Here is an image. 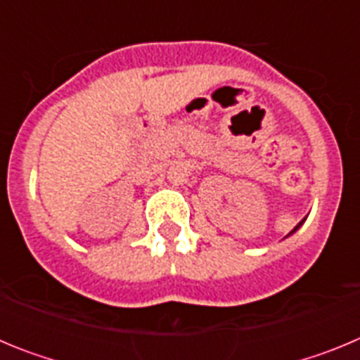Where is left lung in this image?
<instances>
[{
	"label": "left lung",
	"mask_w": 360,
	"mask_h": 360,
	"mask_svg": "<svg viewBox=\"0 0 360 360\" xmlns=\"http://www.w3.org/2000/svg\"><path fill=\"white\" fill-rule=\"evenodd\" d=\"M303 221H304V219H301V221H299V224H297V225H295V227H294V229H292V231H290V234H294V232H295V231H297V229H299V227H301V224H303Z\"/></svg>",
	"instance_id": "obj_1"
}]
</instances>
